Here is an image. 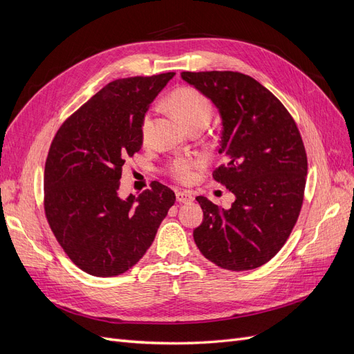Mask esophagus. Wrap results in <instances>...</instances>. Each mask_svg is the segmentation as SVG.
I'll return each mask as SVG.
<instances>
[{"mask_svg": "<svg viewBox=\"0 0 354 354\" xmlns=\"http://www.w3.org/2000/svg\"><path fill=\"white\" fill-rule=\"evenodd\" d=\"M176 198L180 203H186V202H190L194 201V194H192L190 190H177L176 192Z\"/></svg>", "mask_w": 354, "mask_h": 354, "instance_id": "34e87169", "label": "esophagus"}]
</instances>
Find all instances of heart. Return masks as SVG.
Wrapping results in <instances>:
<instances>
[{
    "label": "heart",
    "instance_id": "1",
    "mask_svg": "<svg viewBox=\"0 0 354 354\" xmlns=\"http://www.w3.org/2000/svg\"><path fill=\"white\" fill-rule=\"evenodd\" d=\"M169 106L185 121L187 127L198 122H209L212 116V108L208 99L201 91L192 87H181L169 95ZM152 125V115L147 112L142 121V137L146 138ZM202 167L199 158H176L169 160L167 171L169 176L180 183H189L195 178L196 171Z\"/></svg>",
    "mask_w": 354,
    "mask_h": 354
}]
</instances>
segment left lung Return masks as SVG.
I'll list each match as a JSON object with an SVG mask.
<instances>
[{
	"label": "left lung",
	"instance_id": "obj_1",
	"mask_svg": "<svg viewBox=\"0 0 354 354\" xmlns=\"http://www.w3.org/2000/svg\"><path fill=\"white\" fill-rule=\"evenodd\" d=\"M217 106L224 162L212 178L236 196L220 209L196 201L203 221L194 230L202 255L221 269H257L281 251L303 207L307 155L294 118L250 75L233 71L181 72Z\"/></svg>",
	"mask_w": 354,
	"mask_h": 354
}]
</instances>
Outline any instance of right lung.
Returning a JSON list of instances; mask_svg holds the SVG:
<instances>
[{
  "label": "right lung",
  "mask_w": 354,
  "mask_h": 354,
  "mask_svg": "<svg viewBox=\"0 0 354 354\" xmlns=\"http://www.w3.org/2000/svg\"><path fill=\"white\" fill-rule=\"evenodd\" d=\"M174 75L109 82L68 116L53 138L44 169L46 218L85 273L109 277L131 269L174 205V192L159 181L138 198L118 196L125 160L143 143V116Z\"/></svg>",
  "instance_id": "right-lung-1"
}]
</instances>
